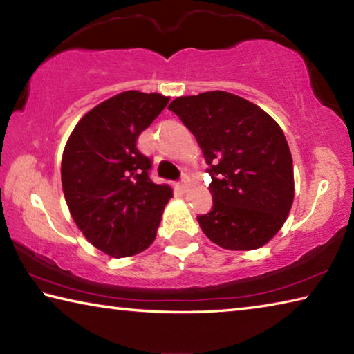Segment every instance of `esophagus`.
Here are the masks:
<instances>
[{
    "label": "esophagus",
    "instance_id": "obj_1",
    "mask_svg": "<svg viewBox=\"0 0 354 354\" xmlns=\"http://www.w3.org/2000/svg\"><path fill=\"white\" fill-rule=\"evenodd\" d=\"M178 187L181 189V190H185V189H187V187H189V178H187V176H183L181 181L178 183Z\"/></svg>",
    "mask_w": 354,
    "mask_h": 354
}]
</instances>
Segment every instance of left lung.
<instances>
[{
  "mask_svg": "<svg viewBox=\"0 0 354 354\" xmlns=\"http://www.w3.org/2000/svg\"><path fill=\"white\" fill-rule=\"evenodd\" d=\"M169 109L195 136L212 183L211 212L196 220L225 250H256L284 225L293 203L292 154L283 129L237 95L214 91L173 100Z\"/></svg>",
  "mask_w": 354,
  "mask_h": 354,
  "instance_id": "8db88e82",
  "label": "left lung"
}]
</instances>
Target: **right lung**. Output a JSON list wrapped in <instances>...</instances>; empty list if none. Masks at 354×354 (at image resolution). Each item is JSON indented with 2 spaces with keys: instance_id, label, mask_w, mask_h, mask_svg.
Instances as JSON below:
<instances>
[{
  "instance_id": "add662e5",
  "label": "right lung",
  "mask_w": 354,
  "mask_h": 354,
  "mask_svg": "<svg viewBox=\"0 0 354 354\" xmlns=\"http://www.w3.org/2000/svg\"><path fill=\"white\" fill-rule=\"evenodd\" d=\"M169 100L118 93L88 111L65 145L61 176L71 217L93 247L112 257L147 250L173 196L170 185L151 181V159L137 148Z\"/></svg>"
}]
</instances>
